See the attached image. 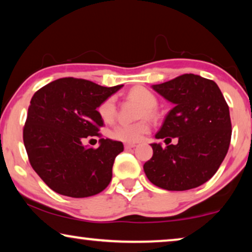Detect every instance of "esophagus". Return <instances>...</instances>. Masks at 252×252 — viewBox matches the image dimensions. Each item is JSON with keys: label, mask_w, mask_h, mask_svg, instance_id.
Listing matches in <instances>:
<instances>
[{"label": "esophagus", "mask_w": 252, "mask_h": 252, "mask_svg": "<svg viewBox=\"0 0 252 252\" xmlns=\"http://www.w3.org/2000/svg\"><path fill=\"white\" fill-rule=\"evenodd\" d=\"M136 147V144H125V148L126 149H131Z\"/></svg>", "instance_id": "1"}]
</instances>
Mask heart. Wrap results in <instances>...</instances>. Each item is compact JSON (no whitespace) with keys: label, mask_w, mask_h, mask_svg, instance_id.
<instances>
[{"label":"heart","mask_w":252,"mask_h":252,"mask_svg":"<svg viewBox=\"0 0 252 252\" xmlns=\"http://www.w3.org/2000/svg\"><path fill=\"white\" fill-rule=\"evenodd\" d=\"M130 97L137 99L145 110H142L141 115H152L154 108L157 105V98L149 89L144 87L133 88L130 92ZM98 113L105 122H112L116 115V104L114 97H108L99 105ZM149 131L147 121H138L133 123L121 122L116 125L111 131V137L116 140L123 142H137Z\"/></svg>","instance_id":"heart-1"}]
</instances>
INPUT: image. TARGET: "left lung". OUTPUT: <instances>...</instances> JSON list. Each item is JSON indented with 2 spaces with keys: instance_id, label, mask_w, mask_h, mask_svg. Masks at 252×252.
Returning a JSON list of instances; mask_svg holds the SVG:
<instances>
[{
  "instance_id": "1",
  "label": "left lung",
  "mask_w": 252,
  "mask_h": 252,
  "mask_svg": "<svg viewBox=\"0 0 252 252\" xmlns=\"http://www.w3.org/2000/svg\"><path fill=\"white\" fill-rule=\"evenodd\" d=\"M152 88L173 104L155 134L166 147L150 144L153 157L144 171L153 185L168 191H183L207 182L219 170L230 147V111L216 82L192 73ZM178 144L168 145L169 137Z\"/></svg>"
}]
</instances>
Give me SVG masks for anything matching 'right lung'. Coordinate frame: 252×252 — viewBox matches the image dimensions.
Masks as SVG:
<instances>
[{
  "label": "right lung",
  "mask_w": 252,
  "mask_h": 252,
  "mask_svg": "<svg viewBox=\"0 0 252 252\" xmlns=\"http://www.w3.org/2000/svg\"><path fill=\"white\" fill-rule=\"evenodd\" d=\"M122 87L61 78L33 94L24 144L32 168L55 192L85 198L110 185L114 159L123 152V144L102 138L99 147L94 149L82 140L98 134L104 122L97 108Z\"/></svg>",
  "instance_id": "add662e5"
}]
</instances>
